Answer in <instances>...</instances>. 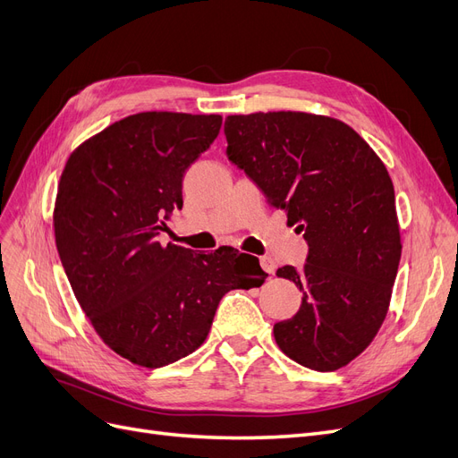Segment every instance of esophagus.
Instances as JSON below:
<instances>
[{"label": "esophagus", "instance_id": "obj_1", "mask_svg": "<svg viewBox=\"0 0 458 458\" xmlns=\"http://www.w3.org/2000/svg\"><path fill=\"white\" fill-rule=\"evenodd\" d=\"M260 266L266 274H269V276L276 274V262L272 257H260Z\"/></svg>", "mask_w": 458, "mask_h": 458}]
</instances>
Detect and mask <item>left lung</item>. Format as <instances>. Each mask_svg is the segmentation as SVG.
<instances>
[{
    "label": "left lung",
    "mask_w": 458,
    "mask_h": 458,
    "mask_svg": "<svg viewBox=\"0 0 458 458\" xmlns=\"http://www.w3.org/2000/svg\"><path fill=\"white\" fill-rule=\"evenodd\" d=\"M225 135L228 158L310 245L301 269H277L301 291L298 313L274 327L279 349L317 371L347 366L391 303L402 255L391 175L357 131L325 114H230Z\"/></svg>",
    "instance_id": "left-lung-1"
}]
</instances>
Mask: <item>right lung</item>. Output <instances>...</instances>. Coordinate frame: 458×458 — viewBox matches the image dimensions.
<instances>
[{
	"mask_svg": "<svg viewBox=\"0 0 458 458\" xmlns=\"http://www.w3.org/2000/svg\"><path fill=\"white\" fill-rule=\"evenodd\" d=\"M220 124V114H130L65 162L53 215L58 255L98 335L131 364L162 368L194 352L220 298L267 277L238 249L201 255L158 242L182 208L184 172Z\"/></svg>",
	"mask_w": 458,
	"mask_h": 458,
	"instance_id": "add662e5",
	"label": "right lung"
}]
</instances>
